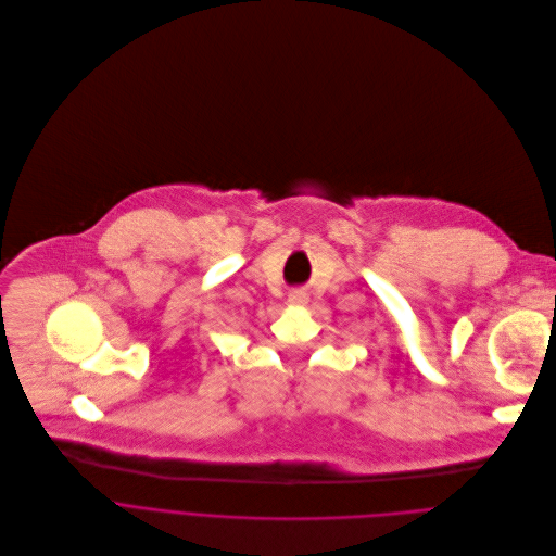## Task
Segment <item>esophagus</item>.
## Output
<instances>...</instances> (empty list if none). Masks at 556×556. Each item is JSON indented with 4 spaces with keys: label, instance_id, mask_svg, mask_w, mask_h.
<instances>
[{
    "label": "esophagus",
    "instance_id": "1",
    "mask_svg": "<svg viewBox=\"0 0 556 556\" xmlns=\"http://www.w3.org/2000/svg\"><path fill=\"white\" fill-rule=\"evenodd\" d=\"M292 305H305L307 303V294L303 290H294L290 292V299H288Z\"/></svg>",
    "mask_w": 556,
    "mask_h": 556
}]
</instances>
